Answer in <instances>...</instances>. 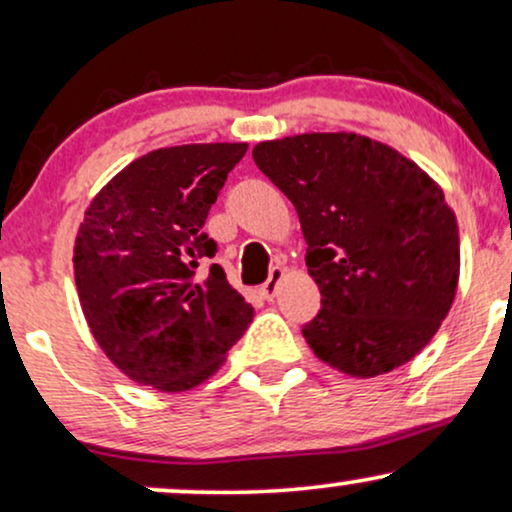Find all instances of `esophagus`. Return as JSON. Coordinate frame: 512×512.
I'll return each instance as SVG.
<instances>
[{
    "mask_svg": "<svg viewBox=\"0 0 512 512\" xmlns=\"http://www.w3.org/2000/svg\"><path fill=\"white\" fill-rule=\"evenodd\" d=\"M282 277H285V268L275 266L273 270H270V277H268V282H266V285L261 287V292H263V296H266V299H273V296L277 294V287H280Z\"/></svg>",
    "mask_w": 512,
    "mask_h": 512,
    "instance_id": "34e87169",
    "label": "esophagus"
}]
</instances>
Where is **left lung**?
<instances>
[{"label":"left lung","instance_id":"1","mask_svg":"<svg viewBox=\"0 0 512 512\" xmlns=\"http://www.w3.org/2000/svg\"><path fill=\"white\" fill-rule=\"evenodd\" d=\"M256 166L292 201L320 311L304 325L315 356L375 377L425 349L458 287L456 216L425 170L356 132L261 142Z\"/></svg>","mask_w":512,"mask_h":512}]
</instances>
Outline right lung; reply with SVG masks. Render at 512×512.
<instances>
[{"label":"right lung","instance_id":"add662e5","mask_svg":"<svg viewBox=\"0 0 512 512\" xmlns=\"http://www.w3.org/2000/svg\"><path fill=\"white\" fill-rule=\"evenodd\" d=\"M246 144L149 151L94 197L75 239L82 313L106 356L130 380L185 391L220 368L254 306L209 263L204 232Z\"/></svg>","mask_w":512,"mask_h":512}]
</instances>
